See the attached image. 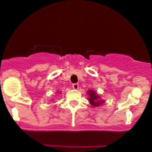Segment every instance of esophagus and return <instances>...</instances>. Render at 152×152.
Returning a JSON list of instances; mask_svg holds the SVG:
<instances>
[{
  "label": "esophagus",
  "instance_id": "esophagus-1",
  "mask_svg": "<svg viewBox=\"0 0 152 152\" xmlns=\"http://www.w3.org/2000/svg\"><path fill=\"white\" fill-rule=\"evenodd\" d=\"M73 88L75 90H77L79 88V84L78 83H74L73 84Z\"/></svg>",
  "mask_w": 152,
  "mask_h": 152
}]
</instances>
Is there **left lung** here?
<instances>
[{
  "label": "left lung",
  "mask_w": 152,
  "mask_h": 152,
  "mask_svg": "<svg viewBox=\"0 0 152 152\" xmlns=\"http://www.w3.org/2000/svg\"><path fill=\"white\" fill-rule=\"evenodd\" d=\"M88 94H89L90 97L89 99H88V100L90 101V103H91L92 105L94 106H99L100 104H102V100H99V96L97 95L96 94L95 92H94V91H88Z\"/></svg>",
  "instance_id": "left-lung-1"
}]
</instances>
